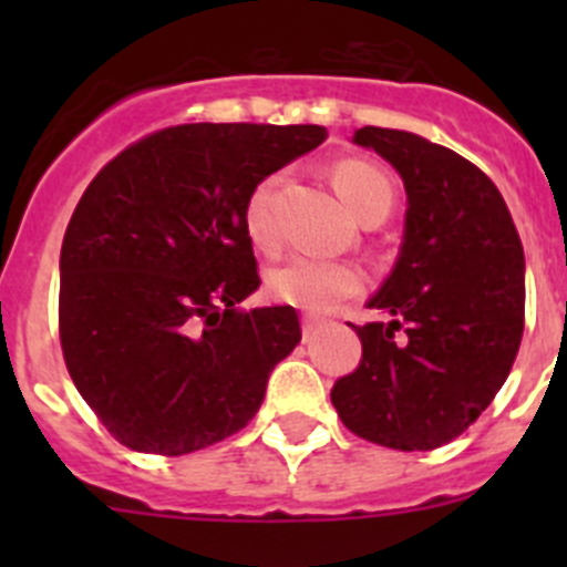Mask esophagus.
Here are the masks:
<instances>
[{
    "mask_svg": "<svg viewBox=\"0 0 567 567\" xmlns=\"http://www.w3.org/2000/svg\"><path fill=\"white\" fill-rule=\"evenodd\" d=\"M320 334L318 320H305V342H312Z\"/></svg>",
    "mask_w": 567,
    "mask_h": 567,
    "instance_id": "obj_1",
    "label": "esophagus"
}]
</instances>
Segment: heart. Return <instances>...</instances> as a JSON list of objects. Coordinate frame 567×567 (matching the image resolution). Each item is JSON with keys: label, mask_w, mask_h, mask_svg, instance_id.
I'll list each match as a JSON object with an SVG mask.
<instances>
[{"label": "heart", "mask_w": 567, "mask_h": 567, "mask_svg": "<svg viewBox=\"0 0 567 567\" xmlns=\"http://www.w3.org/2000/svg\"><path fill=\"white\" fill-rule=\"evenodd\" d=\"M331 186L340 194L342 205L351 210L359 225L384 221L392 210L394 188L390 177L364 158H342L329 169ZM279 186V175L262 177L255 183L244 203V230L257 249L274 251L279 244L277 225L271 216V199ZM268 296L279 305L296 307L310 316H326L346 299L362 293L364 277L357 266L348 262L316 260V257H293L285 266L268 274Z\"/></svg>", "instance_id": "obj_1"}]
</instances>
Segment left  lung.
<instances>
[{
  "label": "left lung",
  "instance_id": "left-lung-1",
  "mask_svg": "<svg viewBox=\"0 0 567 567\" xmlns=\"http://www.w3.org/2000/svg\"><path fill=\"white\" fill-rule=\"evenodd\" d=\"M403 177L398 262L353 326L362 362L331 390L342 425L381 447L436 450L502 390L524 334V247L499 188L455 151L409 131L364 125Z\"/></svg>",
  "mask_w": 567,
  "mask_h": 567
}]
</instances>
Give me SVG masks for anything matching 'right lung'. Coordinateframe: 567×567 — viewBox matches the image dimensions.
Listing matches in <instances>:
<instances>
[{
  "instance_id": "1",
  "label": "right lung",
  "mask_w": 567,
  "mask_h": 567,
  "mask_svg": "<svg viewBox=\"0 0 567 567\" xmlns=\"http://www.w3.org/2000/svg\"><path fill=\"white\" fill-rule=\"evenodd\" d=\"M323 140V125H173L93 177L62 238L60 342L120 444L186 455L257 414L301 326L293 307L238 310L260 285L244 203Z\"/></svg>"
}]
</instances>
